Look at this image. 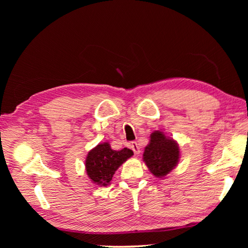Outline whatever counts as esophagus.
<instances>
[{"instance_id":"obj_1","label":"esophagus","mask_w":248,"mask_h":248,"mask_svg":"<svg viewBox=\"0 0 248 248\" xmlns=\"http://www.w3.org/2000/svg\"><path fill=\"white\" fill-rule=\"evenodd\" d=\"M130 148L132 149V151L134 152V154H140V146H139L137 141H132L131 145H130Z\"/></svg>"}]
</instances>
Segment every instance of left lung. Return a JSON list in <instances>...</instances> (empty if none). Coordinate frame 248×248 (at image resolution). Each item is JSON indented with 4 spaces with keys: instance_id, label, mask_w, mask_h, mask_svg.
I'll return each mask as SVG.
<instances>
[{
    "instance_id": "8db88e82",
    "label": "left lung",
    "mask_w": 248,
    "mask_h": 248,
    "mask_svg": "<svg viewBox=\"0 0 248 248\" xmlns=\"http://www.w3.org/2000/svg\"><path fill=\"white\" fill-rule=\"evenodd\" d=\"M142 156L150 171L155 177L162 178L177 166L180 157L179 146L174 140L157 130L151 134Z\"/></svg>"
}]
</instances>
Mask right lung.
Segmentation results:
<instances>
[{"mask_svg": "<svg viewBox=\"0 0 248 248\" xmlns=\"http://www.w3.org/2000/svg\"><path fill=\"white\" fill-rule=\"evenodd\" d=\"M132 155L133 152L127 148L120 151L111 150L108 142L97 145L88 153L86 159L87 174L95 184L107 186L111 181L118 168Z\"/></svg>", "mask_w": 248, "mask_h": 248, "instance_id": "right-lung-1", "label": "right lung"}]
</instances>
